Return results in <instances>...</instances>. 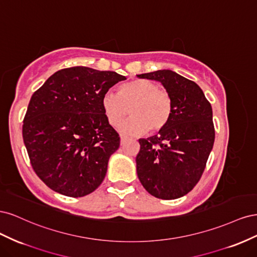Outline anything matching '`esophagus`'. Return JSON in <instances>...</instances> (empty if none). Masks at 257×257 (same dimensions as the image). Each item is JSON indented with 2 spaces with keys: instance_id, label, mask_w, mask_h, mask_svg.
<instances>
[{
  "instance_id": "1",
  "label": "esophagus",
  "mask_w": 257,
  "mask_h": 257,
  "mask_svg": "<svg viewBox=\"0 0 257 257\" xmlns=\"http://www.w3.org/2000/svg\"><path fill=\"white\" fill-rule=\"evenodd\" d=\"M120 139H121V145H124V143H125L128 137L127 136H124V135H120Z\"/></svg>"
}]
</instances>
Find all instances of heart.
<instances>
[{
  "mask_svg": "<svg viewBox=\"0 0 257 257\" xmlns=\"http://www.w3.org/2000/svg\"><path fill=\"white\" fill-rule=\"evenodd\" d=\"M102 109L108 123L118 126L127 115L131 118L120 126L124 133L141 135L164 130L172 119L174 105L169 93L160 84L148 79L122 83L118 94L108 91L102 96Z\"/></svg>",
  "mask_w": 257,
  "mask_h": 257,
  "instance_id": "b5f03b06",
  "label": "heart"
}]
</instances>
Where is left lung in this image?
<instances>
[{
    "label": "left lung",
    "instance_id": "obj_1",
    "mask_svg": "<svg viewBox=\"0 0 257 257\" xmlns=\"http://www.w3.org/2000/svg\"><path fill=\"white\" fill-rule=\"evenodd\" d=\"M137 77L160 81L174 105L172 119L159 135L139 139V181L157 198L182 197L199 181L212 150L215 132L211 105L198 84L169 69Z\"/></svg>",
    "mask_w": 257,
    "mask_h": 257
}]
</instances>
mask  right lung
Wrapping results in <instances>:
<instances>
[{
    "label": "right lung",
    "instance_id": "1",
    "mask_svg": "<svg viewBox=\"0 0 257 257\" xmlns=\"http://www.w3.org/2000/svg\"><path fill=\"white\" fill-rule=\"evenodd\" d=\"M125 76L85 66L54 73L30 99L22 137L35 174L62 195L82 197L103 182L120 137L102 96Z\"/></svg>",
    "mask_w": 257,
    "mask_h": 257
}]
</instances>
